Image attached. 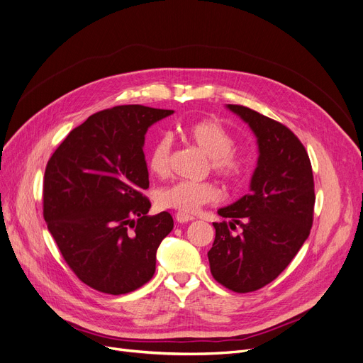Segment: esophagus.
<instances>
[{
  "instance_id": "esophagus-1",
  "label": "esophagus",
  "mask_w": 363,
  "mask_h": 363,
  "mask_svg": "<svg viewBox=\"0 0 363 363\" xmlns=\"http://www.w3.org/2000/svg\"><path fill=\"white\" fill-rule=\"evenodd\" d=\"M175 218H177V220H178L179 224H186V223H190V220H194V219H196L194 216L188 215V213H182V212H178V213L175 215Z\"/></svg>"
}]
</instances>
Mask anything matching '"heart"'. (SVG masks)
Returning a JSON list of instances; mask_svg holds the SVG:
<instances>
[{"label": "heart", "mask_w": 363, "mask_h": 363, "mask_svg": "<svg viewBox=\"0 0 363 363\" xmlns=\"http://www.w3.org/2000/svg\"><path fill=\"white\" fill-rule=\"evenodd\" d=\"M184 143L199 148L208 155L211 170L230 185L243 184L250 173V162L238 150L235 136L213 118H203L178 125ZM172 143L162 136L152 144L148 154V167L157 177H166L170 167ZM218 186L211 181H178L157 191V204L163 209H175L182 213H196L204 204L219 200Z\"/></svg>", "instance_id": "1"}]
</instances>
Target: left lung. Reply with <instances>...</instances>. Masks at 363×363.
I'll return each mask as SVG.
<instances>
[{"instance_id": "left-lung-1", "label": "left lung", "mask_w": 363, "mask_h": 363, "mask_svg": "<svg viewBox=\"0 0 363 363\" xmlns=\"http://www.w3.org/2000/svg\"><path fill=\"white\" fill-rule=\"evenodd\" d=\"M228 108L257 135L259 159L250 193L218 211L231 223H213L215 240L208 257L218 283L246 294L272 283L298 254L313 225L316 197L311 163L298 136L247 106Z\"/></svg>"}]
</instances>
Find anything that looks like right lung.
<instances>
[{
  "label": "right lung",
  "mask_w": 363,
  "mask_h": 363,
  "mask_svg": "<svg viewBox=\"0 0 363 363\" xmlns=\"http://www.w3.org/2000/svg\"><path fill=\"white\" fill-rule=\"evenodd\" d=\"M172 113L144 105L104 109L72 129L47 162V228L74 274L99 292L129 294L154 276L173 218L147 215L143 147L150 125Z\"/></svg>",
  "instance_id": "add662e5"
}]
</instances>
